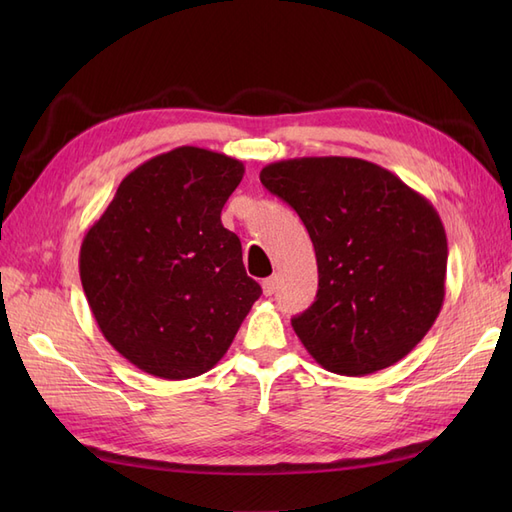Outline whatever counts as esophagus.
Returning a JSON list of instances; mask_svg holds the SVG:
<instances>
[{
  "label": "esophagus",
  "instance_id": "34e87169",
  "mask_svg": "<svg viewBox=\"0 0 512 512\" xmlns=\"http://www.w3.org/2000/svg\"><path fill=\"white\" fill-rule=\"evenodd\" d=\"M277 288V277H267L265 282H262V292H265V297H271Z\"/></svg>",
  "mask_w": 512,
  "mask_h": 512
}]
</instances>
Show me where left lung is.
<instances>
[{"mask_svg":"<svg viewBox=\"0 0 512 512\" xmlns=\"http://www.w3.org/2000/svg\"><path fill=\"white\" fill-rule=\"evenodd\" d=\"M260 181L299 213L316 250V301L292 318L305 350L342 376L404 359L444 303L448 245L438 211L361 158L273 162Z\"/></svg>","mask_w":512,"mask_h":512,"instance_id":"1","label":"left lung"}]
</instances>
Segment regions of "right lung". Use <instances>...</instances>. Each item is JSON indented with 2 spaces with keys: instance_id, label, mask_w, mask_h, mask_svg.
Masks as SVG:
<instances>
[{
  "instance_id": "right-lung-1",
  "label": "right lung",
  "mask_w": 512,
  "mask_h": 512,
  "mask_svg": "<svg viewBox=\"0 0 512 512\" xmlns=\"http://www.w3.org/2000/svg\"><path fill=\"white\" fill-rule=\"evenodd\" d=\"M245 166L177 147L119 183L85 232L79 271L102 335L145 374L188 380L226 354L260 297L220 213Z\"/></svg>"
}]
</instances>
